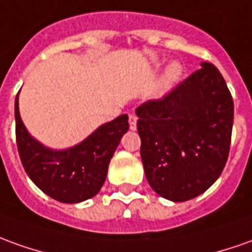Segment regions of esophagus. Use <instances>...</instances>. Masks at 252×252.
<instances>
[{
	"label": "esophagus",
	"mask_w": 252,
	"mask_h": 252,
	"mask_svg": "<svg viewBox=\"0 0 252 252\" xmlns=\"http://www.w3.org/2000/svg\"><path fill=\"white\" fill-rule=\"evenodd\" d=\"M129 126H130V130L137 129V116L134 115V114H130L129 115Z\"/></svg>",
	"instance_id": "1"
}]
</instances>
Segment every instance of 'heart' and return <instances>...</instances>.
<instances>
[{
  "instance_id": "obj_1",
  "label": "heart",
  "mask_w": 252,
  "mask_h": 252,
  "mask_svg": "<svg viewBox=\"0 0 252 252\" xmlns=\"http://www.w3.org/2000/svg\"><path fill=\"white\" fill-rule=\"evenodd\" d=\"M182 65L178 62H173L171 64H169V67L166 68L164 71V75H163L162 79V85H160V90H162V93H166V92H169L171 90L174 86H176L177 83L180 82V79H181L182 76Z\"/></svg>"
}]
</instances>
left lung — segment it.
Masks as SVG:
<instances>
[{"label":"left lung","instance_id":"8db88e82","mask_svg":"<svg viewBox=\"0 0 252 252\" xmlns=\"http://www.w3.org/2000/svg\"><path fill=\"white\" fill-rule=\"evenodd\" d=\"M145 177L158 195L187 202L202 195L226 164L233 98L214 64L202 63L159 100L136 109Z\"/></svg>","mask_w":252,"mask_h":252}]
</instances>
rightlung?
<instances>
[{
  "instance_id": "obj_1",
  "label": "right lung",
  "mask_w": 252,
  "mask_h": 252,
  "mask_svg": "<svg viewBox=\"0 0 252 252\" xmlns=\"http://www.w3.org/2000/svg\"><path fill=\"white\" fill-rule=\"evenodd\" d=\"M16 144L27 176L57 202L79 203L96 196L103 187L111 158L129 130V116H118L94 130L86 140L63 151L46 148L29 134L15 100Z\"/></svg>"
}]
</instances>
